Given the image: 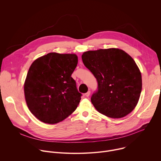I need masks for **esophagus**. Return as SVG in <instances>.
<instances>
[{
  "label": "esophagus",
  "mask_w": 161,
  "mask_h": 161,
  "mask_svg": "<svg viewBox=\"0 0 161 161\" xmlns=\"http://www.w3.org/2000/svg\"><path fill=\"white\" fill-rule=\"evenodd\" d=\"M90 95V90H88V92H87L85 94V96L88 97H89V96Z\"/></svg>",
  "instance_id": "esophagus-1"
}]
</instances>
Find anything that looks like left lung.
<instances>
[{
	"label": "left lung",
	"mask_w": 161,
	"mask_h": 161,
	"mask_svg": "<svg viewBox=\"0 0 161 161\" xmlns=\"http://www.w3.org/2000/svg\"><path fill=\"white\" fill-rule=\"evenodd\" d=\"M85 66L97 81L91 102L101 114L113 119L130 113L139 101L142 75L133 58L118 48L88 51L81 55Z\"/></svg>",
	"instance_id": "left-lung-1"
}]
</instances>
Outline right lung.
Wrapping results in <instances>:
<instances>
[{
	"label": "right lung",
	"instance_id": "right-lung-1",
	"mask_svg": "<svg viewBox=\"0 0 161 161\" xmlns=\"http://www.w3.org/2000/svg\"><path fill=\"white\" fill-rule=\"evenodd\" d=\"M77 64L75 54L50 53L31 65L24 85L25 97L29 110L40 121L57 124L76 109L82 95L71 75Z\"/></svg>",
	"mask_w": 161,
	"mask_h": 161
}]
</instances>
